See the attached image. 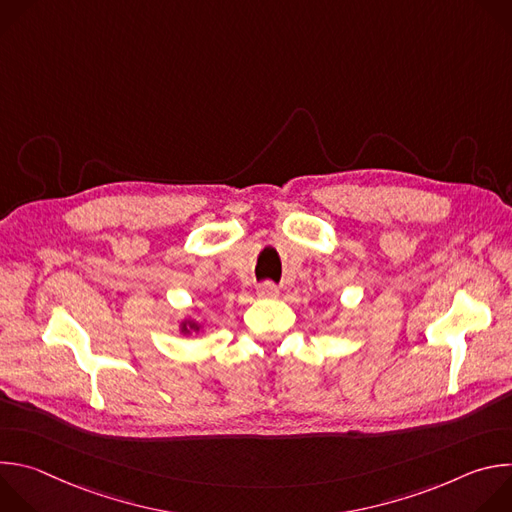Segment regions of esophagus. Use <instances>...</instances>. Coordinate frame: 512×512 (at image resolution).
I'll list each match as a JSON object with an SVG mask.
<instances>
[{"label": "esophagus", "instance_id": "obj_1", "mask_svg": "<svg viewBox=\"0 0 512 512\" xmlns=\"http://www.w3.org/2000/svg\"><path fill=\"white\" fill-rule=\"evenodd\" d=\"M257 296L259 298H263V300H275V298H279V287L277 285H273V283H261L259 287H257Z\"/></svg>", "mask_w": 512, "mask_h": 512}]
</instances>
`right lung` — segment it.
<instances>
[{"mask_svg":"<svg viewBox=\"0 0 512 512\" xmlns=\"http://www.w3.org/2000/svg\"><path fill=\"white\" fill-rule=\"evenodd\" d=\"M204 330H206V320H202V318H194L192 314H188V316H184L180 322H178V332L182 334V336H202L204 334Z\"/></svg>","mask_w":512,"mask_h":512,"instance_id":"right-lung-1","label":"right lung"}]
</instances>
